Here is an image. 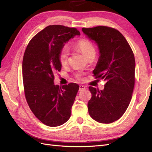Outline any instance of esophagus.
I'll list each match as a JSON object with an SVG mask.
<instances>
[{
  "instance_id": "esophagus-1",
  "label": "esophagus",
  "mask_w": 152,
  "mask_h": 152,
  "mask_svg": "<svg viewBox=\"0 0 152 152\" xmlns=\"http://www.w3.org/2000/svg\"><path fill=\"white\" fill-rule=\"evenodd\" d=\"M86 89V87L83 85H80L79 86V91H81L82 90H84Z\"/></svg>"
}]
</instances>
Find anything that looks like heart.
<instances>
[{
    "instance_id": "heart-1",
    "label": "heart",
    "mask_w": 152,
    "mask_h": 152,
    "mask_svg": "<svg viewBox=\"0 0 152 152\" xmlns=\"http://www.w3.org/2000/svg\"><path fill=\"white\" fill-rule=\"evenodd\" d=\"M75 47L84 54L86 58H88L92 54H95V49L93 44H92L88 39H80L77 41L75 44ZM70 53L67 48H63L58 54V60L59 63L62 66H65L68 63V58ZM77 79H80L81 77L80 73H77L75 75Z\"/></svg>"
}]
</instances>
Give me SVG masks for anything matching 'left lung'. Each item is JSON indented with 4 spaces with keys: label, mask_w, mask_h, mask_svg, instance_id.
I'll return each instance as SVG.
<instances>
[{
    "label": "left lung",
    "mask_w": 152,
    "mask_h": 152,
    "mask_svg": "<svg viewBox=\"0 0 152 152\" xmlns=\"http://www.w3.org/2000/svg\"><path fill=\"white\" fill-rule=\"evenodd\" d=\"M82 30L95 41L99 50L94 76L107 80L103 90L89 87L92 94L87 104L89 113L98 122L112 123L123 115L131 102L135 84L134 54L126 38L116 29L98 26Z\"/></svg>",
    "instance_id": "8db88e82"
}]
</instances>
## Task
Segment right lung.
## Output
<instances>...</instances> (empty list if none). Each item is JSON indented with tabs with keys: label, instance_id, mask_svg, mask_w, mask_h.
<instances>
[{
	"label": "right lung",
	"instance_id": "1",
	"mask_svg": "<svg viewBox=\"0 0 152 152\" xmlns=\"http://www.w3.org/2000/svg\"><path fill=\"white\" fill-rule=\"evenodd\" d=\"M75 28L49 25L36 34L26 48L22 64L26 100L35 116L45 125L56 127L70 117L79 86L54 85V73L60 72L58 54L65 43L75 35Z\"/></svg>",
	"mask_w": 152,
	"mask_h": 152
}]
</instances>
